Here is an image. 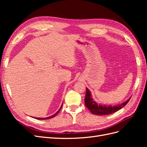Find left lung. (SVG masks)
Wrapping results in <instances>:
<instances>
[{
  "label": "left lung",
  "mask_w": 147,
  "mask_h": 147,
  "mask_svg": "<svg viewBox=\"0 0 147 147\" xmlns=\"http://www.w3.org/2000/svg\"><path fill=\"white\" fill-rule=\"evenodd\" d=\"M86 92L85 98H84V103H85V105L92 114L96 115H107L113 113L114 112L118 111L119 110L122 109L123 107L125 106L131 98V97H130V98L127 100L126 102L115 106H107L100 105L97 104L94 100H93L90 90H89L87 88H86Z\"/></svg>",
  "instance_id": "1"
}]
</instances>
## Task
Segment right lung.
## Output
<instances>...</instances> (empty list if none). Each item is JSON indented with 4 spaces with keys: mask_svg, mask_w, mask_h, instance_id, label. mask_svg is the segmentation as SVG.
Instances as JSON below:
<instances>
[{
    "mask_svg": "<svg viewBox=\"0 0 147 147\" xmlns=\"http://www.w3.org/2000/svg\"><path fill=\"white\" fill-rule=\"evenodd\" d=\"M62 106H63V104H62V105H61V108L59 109V110L57 111V112L55 113V114H54L53 115H51V116H50V117H47V118H35V119H50V118H53V117H55L56 115L59 113V112L60 111V110L61 109V108H62Z\"/></svg>",
    "mask_w": 147,
    "mask_h": 147,
    "instance_id": "right-lung-1",
    "label": "right lung"
}]
</instances>
